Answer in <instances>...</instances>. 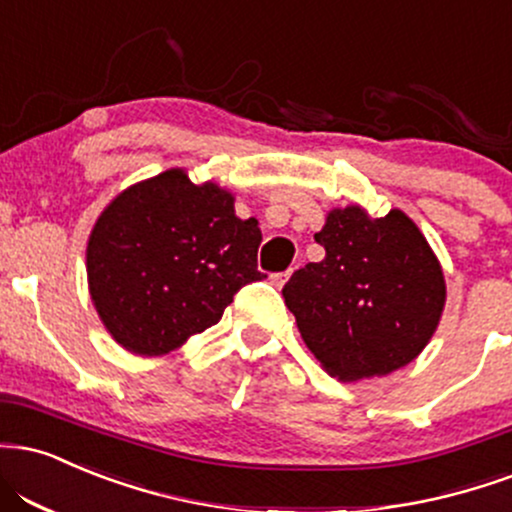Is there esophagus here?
Listing matches in <instances>:
<instances>
[{
	"mask_svg": "<svg viewBox=\"0 0 512 512\" xmlns=\"http://www.w3.org/2000/svg\"><path fill=\"white\" fill-rule=\"evenodd\" d=\"M291 269H288V272H279V274H272V283L276 288H283V283H286L288 279H291Z\"/></svg>",
	"mask_w": 512,
	"mask_h": 512,
	"instance_id": "34e87169",
	"label": "esophagus"
}]
</instances>
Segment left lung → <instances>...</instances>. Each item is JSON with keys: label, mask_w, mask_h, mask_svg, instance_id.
<instances>
[{"label": "left lung", "mask_w": 512, "mask_h": 512, "mask_svg": "<svg viewBox=\"0 0 512 512\" xmlns=\"http://www.w3.org/2000/svg\"><path fill=\"white\" fill-rule=\"evenodd\" d=\"M322 262L293 272L283 300L331 377L360 381L410 365L446 305L439 257L400 209L372 219L360 205L326 214Z\"/></svg>", "instance_id": "1"}]
</instances>
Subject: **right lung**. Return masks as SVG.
<instances>
[{
    "label": "right lung",
    "mask_w": 512,
    "mask_h": 512,
    "mask_svg": "<svg viewBox=\"0 0 512 512\" xmlns=\"http://www.w3.org/2000/svg\"><path fill=\"white\" fill-rule=\"evenodd\" d=\"M236 197L183 169L133 183L104 207L85 250L92 305L135 355H164L214 326L257 272L262 231Z\"/></svg>",
    "instance_id": "right-lung-1"
}]
</instances>
